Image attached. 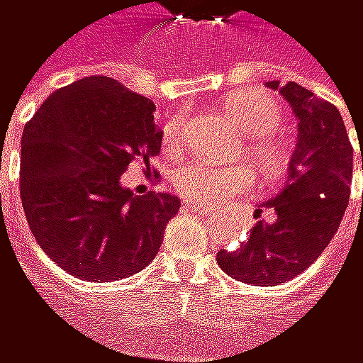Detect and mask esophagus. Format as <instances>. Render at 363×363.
Returning a JSON list of instances; mask_svg holds the SVG:
<instances>
[{"mask_svg":"<svg viewBox=\"0 0 363 363\" xmlns=\"http://www.w3.org/2000/svg\"><path fill=\"white\" fill-rule=\"evenodd\" d=\"M186 206H188V210H194V212H201V214H208V212H206V208H203V206H199V203H192V201H188Z\"/></svg>","mask_w":363,"mask_h":363,"instance_id":"34e87169","label":"esophagus"}]
</instances>
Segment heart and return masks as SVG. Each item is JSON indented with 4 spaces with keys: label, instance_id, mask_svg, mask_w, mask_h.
I'll return each instance as SVG.
<instances>
[{
    "label": "heart",
    "instance_id": "heart-1",
    "mask_svg": "<svg viewBox=\"0 0 363 363\" xmlns=\"http://www.w3.org/2000/svg\"><path fill=\"white\" fill-rule=\"evenodd\" d=\"M231 118L249 134L247 151L266 177H277L284 171L286 155L279 140L270 134L279 123L277 101L262 90H238L225 101ZM186 118L175 114L162 130V145L169 153L184 147ZM175 188L194 203H229L251 192V175L245 167H216L206 160H192L175 171Z\"/></svg>",
    "mask_w": 363,
    "mask_h": 363
}]
</instances>
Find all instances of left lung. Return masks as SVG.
Instances as JSON below:
<instances>
[{
    "instance_id": "8db88e82",
    "label": "left lung",
    "mask_w": 363,
    "mask_h": 363,
    "mask_svg": "<svg viewBox=\"0 0 363 363\" xmlns=\"http://www.w3.org/2000/svg\"><path fill=\"white\" fill-rule=\"evenodd\" d=\"M266 86L279 90L298 121L286 186L266 203L277 218L257 220L249 238L235 251L220 249L216 262L238 281L279 286L314 264L337 231L351 194L353 147L333 104L294 82Z\"/></svg>"
}]
</instances>
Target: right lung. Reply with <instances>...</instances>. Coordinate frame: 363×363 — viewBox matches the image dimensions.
<instances>
[{"label": "right lung", "mask_w": 363, "mask_h": 363, "mask_svg": "<svg viewBox=\"0 0 363 363\" xmlns=\"http://www.w3.org/2000/svg\"><path fill=\"white\" fill-rule=\"evenodd\" d=\"M151 99L106 75L49 95L21 136V203L40 249L84 281H116L151 264L182 203L121 186L130 162L160 153Z\"/></svg>", "instance_id": "1"}]
</instances>
